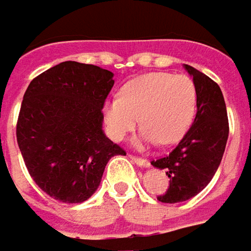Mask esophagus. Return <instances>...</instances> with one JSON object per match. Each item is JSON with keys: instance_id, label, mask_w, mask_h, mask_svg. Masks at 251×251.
<instances>
[{"instance_id": "34e87169", "label": "esophagus", "mask_w": 251, "mask_h": 251, "mask_svg": "<svg viewBox=\"0 0 251 251\" xmlns=\"http://www.w3.org/2000/svg\"><path fill=\"white\" fill-rule=\"evenodd\" d=\"M138 167H141V168H149L151 167V162H149L148 159H144V158H138V156H133V155H130L129 156Z\"/></svg>"}]
</instances>
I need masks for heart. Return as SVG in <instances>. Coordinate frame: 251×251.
Instances as JSON below:
<instances>
[{"instance_id":"b5f03b06","label":"heart","mask_w":251,"mask_h":251,"mask_svg":"<svg viewBox=\"0 0 251 251\" xmlns=\"http://www.w3.org/2000/svg\"><path fill=\"white\" fill-rule=\"evenodd\" d=\"M197 113V87L188 76L171 73H147L124 84L121 95L103 104L107 133L122 141L136 126L142 125L133 144L136 147L172 145L190 130Z\"/></svg>"}]
</instances>
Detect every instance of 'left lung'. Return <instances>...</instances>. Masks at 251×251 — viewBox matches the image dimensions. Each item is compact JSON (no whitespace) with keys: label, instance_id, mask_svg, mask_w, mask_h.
<instances>
[{"label":"left lung","instance_id":"obj_1","mask_svg":"<svg viewBox=\"0 0 251 251\" xmlns=\"http://www.w3.org/2000/svg\"><path fill=\"white\" fill-rule=\"evenodd\" d=\"M184 69L197 87L195 119L168 156L152 161L155 168L164 170L170 178V188L158 197L167 204L187 201L208 185L220 167L228 138L227 109L220 86L188 64Z\"/></svg>","mask_w":251,"mask_h":251}]
</instances>
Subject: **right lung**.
<instances>
[{
    "instance_id": "obj_1",
    "label": "right lung",
    "mask_w": 251,
    "mask_h": 251,
    "mask_svg": "<svg viewBox=\"0 0 251 251\" xmlns=\"http://www.w3.org/2000/svg\"><path fill=\"white\" fill-rule=\"evenodd\" d=\"M115 84L99 66L63 61L27 87L17 142L35 184L67 204H80L99 188L106 164L125 155L103 132V103Z\"/></svg>"
}]
</instances>
